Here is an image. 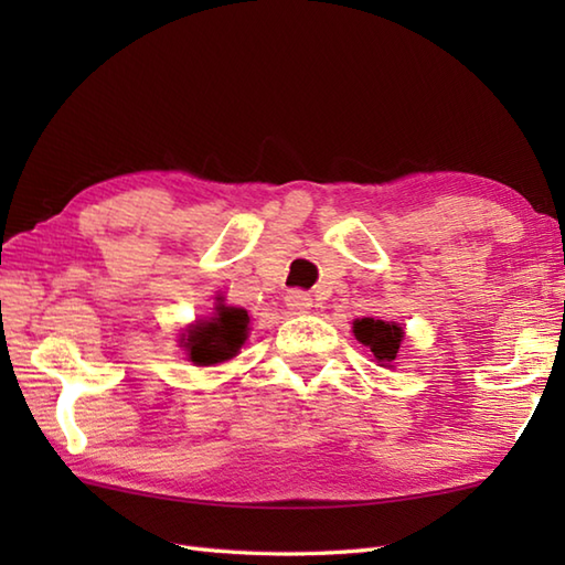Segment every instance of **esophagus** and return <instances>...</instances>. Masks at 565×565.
<instances>
[{
	"mask_svg": "<svg viewBox=\"0 0 565 565\" xmlns=\"http://www.w3.org/2000/svg\"><path fill=\"white\" fill-rule=\"evenodd\" d=\"M286 306H289L294 313H308L310 306H313V298H310L306 291H289L286 294Z\"/></svg>",
	"mask_w": 565,
	"mask_h": 565,
	"instance_id": "esophagus-1",
	"label": "esophagus"
}]
</instances>
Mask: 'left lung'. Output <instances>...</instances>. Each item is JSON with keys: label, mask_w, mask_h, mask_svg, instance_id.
Returning <instances> with one entry per match:
<instances>
[{"label": "left lung", "mask_w": 565, "mask_h": 565, "mask_svg": "<svg viewBox=\"0 0 565 565\" xmlns=\"http://www.w3.org/2000/svg\"><path fill=\"white\" fill-rule=\"evenodd\" d=\"M354 338L364 347H369L381 366H388L401 352L403 330L395 326V322L362 318L354 320Z\"/></svg>", "instance_id": "left-lung-1"}]
</instances>
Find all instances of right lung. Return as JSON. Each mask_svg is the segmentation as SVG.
I'll return each mask as SVG.
<instances>
[{
    "instance_id": "add662e5",
    "label": "right lung",
    "mask_w": 565,
    "mask_h": 565,
    "mask_svg": "<svg viewBox=\"0 0 565 565\" xmlns=\"http://www.w3.org/2000/svg\"><path fill=\"white\" fill-rule=\"evenodd\" d=\"M249 316L245 308L218 306L211 320L196 322L182 334V347L196 366H213L227 362L247 340Z\"/></svg>"
}]
</instances>
